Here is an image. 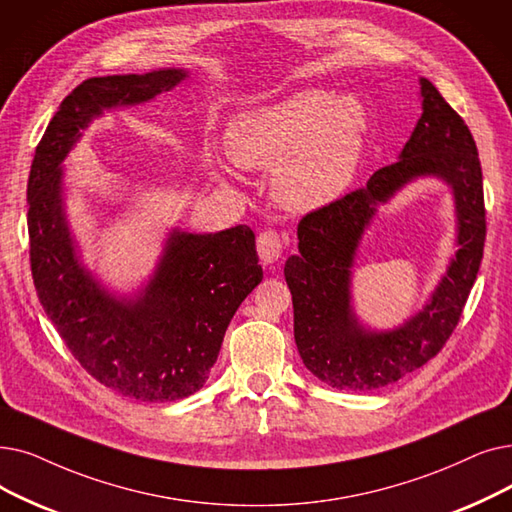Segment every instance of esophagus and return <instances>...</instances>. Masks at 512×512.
<instances>
[{"label":"esophagus","instance_id":"34e87169","mask_svg":"<svg viewBox=\"0 0 512 512\" xmlns=\"http://www.w3.org/2000/svg\"><path fill=\"white\" fill-rule=\"evenodd\" d=\"M257 251H259V259L265 265L276 263L282 257V240H280L278 232H274V230L261 232L257 238Z\"/></svg>","mask_w":512,"mask_h":512}]
</instances>
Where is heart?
I'll list each match as a JSON object with an SVG mask.
<instances>
[{
  "label": "heart",
  "instance_id": "b5f03b06",
  "mask_svg": "<svg viewBox=\"0 0 512 512\" xmlns=\"http://www.w3.org/2000/svg\"><path fill=\"white\" fill-rule=\"evenodd\" d=\"M366 133L368 113L358 98L299 90L234 117L224 146L242 169H272V196L280 207L309 213L335 203L351 186Z\"/></svg>",
  "mask_w": 512,
  "mask_h": 512
}]
</instances>
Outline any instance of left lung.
Returning a JSON list of instances; mask_svg holds the SVG:
<instances>
[{"instance_id": "left-lung-1", "label": "left lung", "mask_w": 512, "mask_h": 512, "mask_svg": "<svg viewBox=\"0 0 512 512\" xmlns=\"http://www.w3.org/2000/svg\"><path fill=\"white\" fill-rule=\"evenodd\" d=\"M418 85L422 115L397 161L364 188L305 215L297 228L299 253L284 263L301 360L341 391L381 389L427 364L456 328L481 265L485 209L475 140L429 79L420 77ZM418 179L449 186L457 253L425 306L393 329H372L352 305V265L378 209Z\"/></svg>"}]
</instances>
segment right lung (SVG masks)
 Wrapping results in <instances>:
<instances>
[{
	"instance_id": "obj_1",
	"label": "right lung",
	"mask_w": 512,
	"mask_h": 512,
	"mask_svg": "<svg viewBox=\"0 0 512 512\" xmlns=\"http://www.w3.org/2000/svg\"><path fill=\"white\" fill-rule=\"evenodd\" d=\"M188 77L186 69H159L83 81L43 133L27 186L31 272L43 309L96 381L140 402H175L205 385L238 305L263 278L255 234L249 226L171 228L148 280L119 293L83 263L62 163L104 113L152 102Z\"/></svg>"
}]
</instances>
